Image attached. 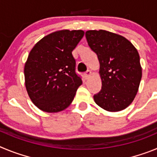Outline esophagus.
Listing matches in <instances>:
<instances>
[{
    "mask_svg": "<svg viewBox=\"0 0 157 157\" xmlns=\"http://www.w3.org/2000/svg\"><path fill=\"white\" fill-rule=\"evenodd\" d=\"M90 75H91V71H90L88 70L86 72L85 74H84V77H85L87 79V78H88L90 76Z\"/></svg>",
    "mask_w": 157,
    "mask_h": 157,
    "instance_id": "esophagus-1",
    "label": "esophagus"
}]
</instances>
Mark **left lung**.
<instances>
[{"label":"left lung","instance_id":"1","mask_svg":"<svg viewBox=\"0 0 157 157\" xmlns=\"http://www.w3.org/2000/svg\"><path fill=\"white\" fill-rule=\"evenodd\" d=\"M89 46L98 55L102 87L95 103L109 112H119L132 103L141 79L138 50L127 38L107 30H88Z\"/></svg>","mask_w":157,"mask_h":157}]
</instances>
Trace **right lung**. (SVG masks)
I'll return each mask as SVG.
<instances>
[{
	"mask_svg": "<svg viewBox=\"0 0 157 157\" xmlns=\"http://www.w3.org/2000/svg\"><path fill=\"white\" fill-rule=\"evenodd\" d=\"M84 31L63 30L40 40L29 53L24 67L25 86L32 102L46 112L67 109L82 81L75 72L72 51Z\"/></svg>",
	"mask_w": 157,
	"mask_h": 157,
	"instance_id": "right-lung-1",
	"label": "right lung"
}]
</instances>
